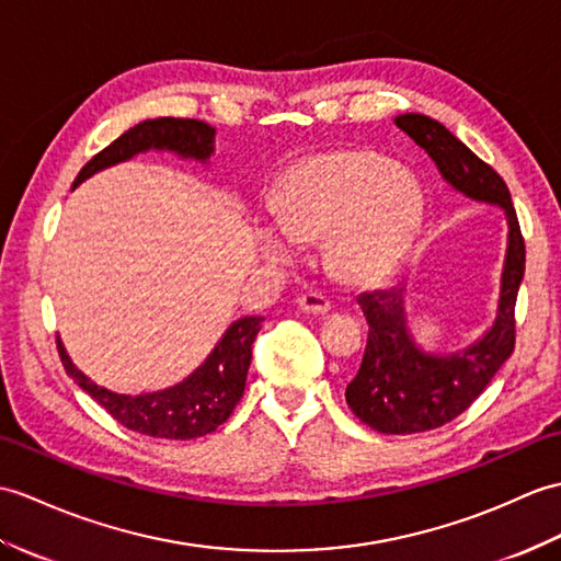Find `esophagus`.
Listing matches in <instances>:
<instances>
[{
    "instance_id": "34e87169",
    "label": "esophagus",
    "mask_w": 561,
    "mask_h": 561,
    "mask_svg": "<svg viewBox=\"0 0 561 561\" xmlns=\"http://www.w3.org/2000/svg\"><path fill=\"white\" fill-rule=\"evenodd\" d=\"M296 304L306 312H316V316H324V312L332 310V304L322 294H301L296 298Z\"/></svg>"
}]
</instances>
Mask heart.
<instances>
[{
  "mask_svg": "<svg viewBox=\"0 0 561 561\" xmlns=\"http://www.w3.org/2000/svg\"><path fill=\"white\" fill-rule=\"evenodd\" d=\"M272 213L294 241L328 237V263L348 284L387 279L423 225L425 198L411 174L370 150L324 152L294 164L272 195ZM257 245L275 263L291 260V241L272 229Z\"/></svg>",
  "mask_w": 561,
  "mask_h": 561,
  "instance_id": "b5f03b06",
  "label": "heart"
}]
</instances>
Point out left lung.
Listing matches in <instances>:
<instances>
[{
	"instance_id": "obj_1",
	"label": "left lung",
	"mask_w": 561,
	"mask_h": 561,
	"mask_svg": "<svg viewBox=\"0 0 561 561\" xmlns=\"http://www.w3.org/2000/svg\"><path fill=\"white\" fill-rule=\"evenodd\" d=\"M394 124L433 158L451 188L471 201L500 205L506 217L497 316L492 328L463 351L427 354L413 342L403 308V286L358 296V306L368 320V344L356 377L346 385V403L356 419L377 433L411 435L457 419L483 394L512 356L516 342L514 308L526 270V243L512 193L490 164L425 114H399Z\"/></svg>"
}]
</instances>
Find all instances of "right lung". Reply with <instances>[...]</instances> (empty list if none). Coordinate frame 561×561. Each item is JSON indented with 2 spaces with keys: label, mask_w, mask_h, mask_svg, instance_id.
<instances>
[{
  "label": "right lung",
  "mask_w": 561,
  "mask_h": 561,
  "mask_svg": "<svg viewBox=\"0 0 561 561\" xmlns=\"http://www.w3.org/2000/svg\"><path fill=\"white\" fill-rule=\"evenodd\" d=\"M146 150H169L184 160L207 162L215 152V128L198 119H146L128 128L107 148L98 152L81 172H78L73 188L83 184L100 169L131 160L134 154ZM263 316L239 318L229 324L213 354L195 368L184 382H179L162 392L152 394H116L95 385L90 377L73 366L61 340H57L59 358L73 382L93 397L114 421L128 430L150 437L164 439H193L213 433L225 423L233 407L241 401L245 389V375L253 358V342L263 328Z\"/></svg>",
  "instance_id": "1"
}]
</instances>
